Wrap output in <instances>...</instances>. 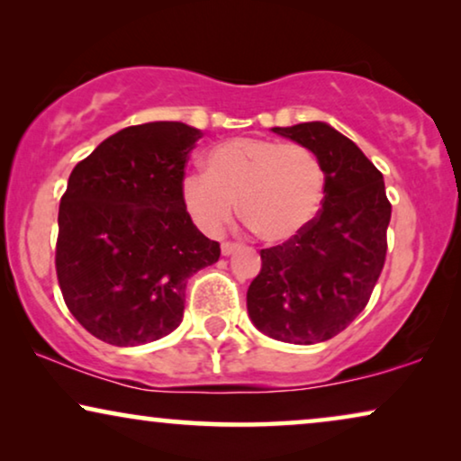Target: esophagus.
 Listing matches in <instances>:
<instances>
[{"instance_id":"34e87169","label":"esophagus","mask_w":461,"mask_h":461,"mask_svg":"<svg viewBox=\"0 0 461 461\" xmlns=\"http://www.w3.org/2000/svg\"><path fill=\"white\" fill-rule=\"evenodd\" d=\"M239 248H241V245L235 243V241H224V243H222V254H224V256H230L232 251L239 249Z\"/></svg>"}]
</instances>
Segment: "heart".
<instances>
[{"instance_id": "b5f03b06", "label": "heart", "mask_w": 461, "mask_h": 461, "mask_svg": "<svg viewBox=\"0 0 461 461\" xmlns=\"http://www.w3.org/2000/svg\"><path fill=\"white\" fill-rule=\"evenodd\" d=\"M325 197L323 163L304 144L239 136L205 155V174L182 180V203L194 224L218 235L239 212L267 243L300 235Z\"/></svg>"}]
</instances>
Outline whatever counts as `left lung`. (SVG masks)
I'll use <instances>...</instances> for the list:
<instances>
[{
  "mask_svg": "<svg viewBox=\"0 0 461 461\" xmlns=\"http://www.w3.org/2000/svg\"><path fill=\"white\" fill-rule=\"evenodd\" d=\"M273 131L317 153L325 197L300 235L260 251L248 312L258 330L281 342H325L367 306L386 262L393 205L380 169L331 125L311 122Z\"/></svg>",
  "mask_w": 461,
  "mask_h": 461,
  "instance_id": "1",
  "label": "left lung"
}]
</instances>
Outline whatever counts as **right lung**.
Masks as SVG:
<instances>
[{"instance_id":"right-lung-1","label":"right lung","mask_w":461,"mask_h":461,"mask_svg":"<svg viewBox=\"0 0 461 461\" xmlns=\"http://www.w3.org/2000/svg\"><path fill=\"white\" fill-rule=\"evenodd\" d=\"M201 131L178 122L130 125L68 176L56 276L79 325L113 346L155 342L180 325L186 283L220 243L182 203L186 157Z\"/></svg>"}]
</instances>
